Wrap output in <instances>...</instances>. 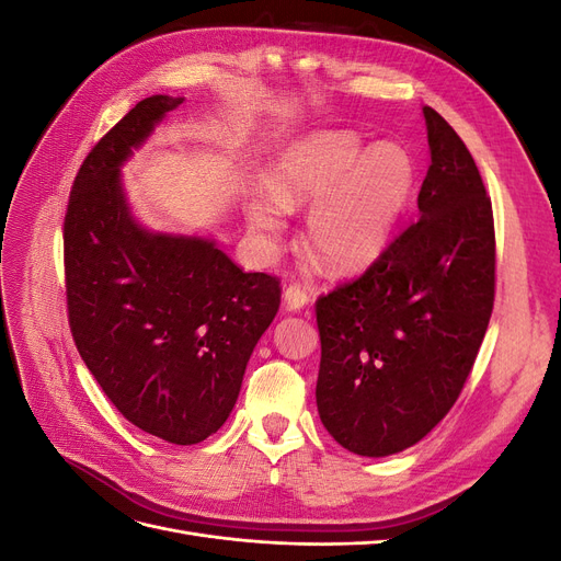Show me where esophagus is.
Segmentation results:
<instances>
[{"instance_id": "esophagus-1", "label": "esophagus", "mask_w": 561, "mask_h": 561, "mask_svg": "<svg viewBox=\"0 0 561 561\" xmlns=\"http://www.w3.org/2000/svg\"><path fill=\"white\" fill-rule=\"evenodd\" d=\"M283 297H285V304H287V309H290V311H299V309H304L311 301V295L304 290L299 283L287 285Z\"/></svg>"}]
</instances>
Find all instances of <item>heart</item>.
<instances>
[{"label": "heart", "mask_w": 561, "mask_h": 561, "mask_svg": "<svg viewBox=\"0 0 561 561\" xmlns=\"http://www.w3.org/2000/svg\"><path fill=\"white\" fill-rule=\"evenodd\" d=\"M414 190V165L396 145L365 149L348 130H320L283 151L268 178V201L248 208L250 227L274 233L283 210L313 206L304 241L336 271L369 264L388 245Z\"/></svg>", "instance_id": "obj_1"}]
</instances>
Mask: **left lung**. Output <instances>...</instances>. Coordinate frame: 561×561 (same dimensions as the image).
Listing matches in <instances>:
<instances>
[{
    "label": "left lung",
    "instance_id": "8db88e82",
    "mask_svg": "<svg viewBox=\"0 0 561 561\" xmlns=\"http://www.w3.org/2000/svg\"><path fill=\"white\" fill-rule=\"evenodd\" d=\"M431 165L419 219L358 278L316 301L322 426L344 449L388 456L451 410L496 293L494 210L468 147L423 107Z\"/></svg>",
    "mask_w": 561,
    "mask_h": 561
}]
</instances>
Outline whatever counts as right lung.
<instances>
[{"label": "right lung", "instance_id": "right-lung-1", "mask_svg": "<svg viewBox=\"0 0 561 561\" xmlns=\"http://www.w3.org/2000/svg\"><path fill=\"white\" fill-rule=\"evenodd\" d=\"M182 98L140 100L83 159L67 201V320L81 360L133 426L196 445L231 414L280 278L245 274L213 241L149 233L118 165Z\"/></svg>", "mask_w": 561, "mask_h": 561}]
</instances>
